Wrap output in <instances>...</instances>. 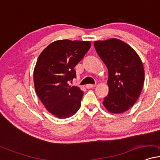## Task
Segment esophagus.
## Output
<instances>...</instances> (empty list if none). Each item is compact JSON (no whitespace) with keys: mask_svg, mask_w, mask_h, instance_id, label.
Here are the masks:
<instances>
[{"mask_svg":"<svg viewBox=\"0 0 160 160\" xmlns=\"http://www.w3.org/2000/svg\"><path fill=\"white\" fill-rule=\"evenodd\" d=\"M95 86H96L95 84H87L86 88H88V89H90V88H94V87H95Z\"/></svg>","mask_w":160,"mask_h":160,"instance_id":"34e87169","label":"esophagus"}]
</instances>
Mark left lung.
Listing matches in <instances>:
<instances>
[{
  "label": "left lung",
  "mask_w": 160,
  "mask_h": 160,
  "mask_svg": "<svg viewBox=\"0 0 160 160\" xmlns=\"http://www.w3.org/2000/svg\"><path fill=\"white\" fill-rule=\"evenodd\" d=\"M94 47L108 70V95L103 105L111 113L129 110L140 96L145 70L137 52L117 38L96 41Z\"/></svg>",
  "instance_id": "obj_1"
}]
</instances>
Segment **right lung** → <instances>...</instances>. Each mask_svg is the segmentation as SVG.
Segmentation results:
<instances>
[{
  "mask_svg": "<svg viewBox=\"0 0 160 160\" xmlns=\"http://www.w3.org/2000/svg\"><path fill=\"white\" fill-rule=\"evenodd\" d=\"M91 46L90 41L58 40L41 52L34 68L35 92L46 109L58 119L73 116L81 106L84 92L70 81L74 68Z\"/></svg>",
  "mask_w": 160,
  "mask_h": 160,
  "instance_id": "1",
  "label": "right lung"
}]
</instances>
